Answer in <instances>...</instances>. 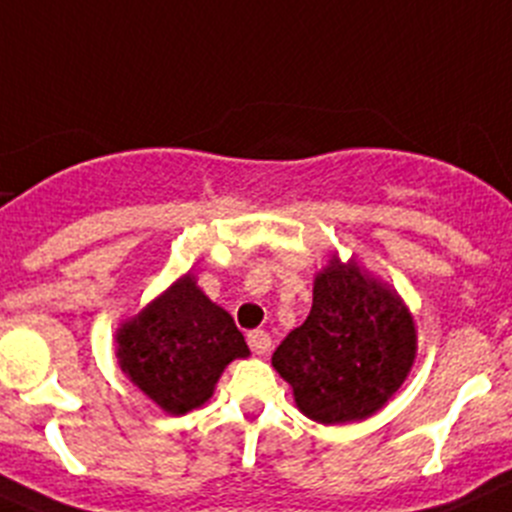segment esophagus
Listing matches in <instances>:
<instances>
[{
	"mask_svg": "<svg viewBox=\"0 0 512 512\" xmlns=\"http://www.w3.org/2000/svg\"><path fill=\"white\" fill-rule=\"evenodd\" d=\"M248 347L253 354H266L271 349V337L264 329H256V332L248 334Z\"/></svg>",
	"mask_w": 512,
	"mask_h": 512,
	"instance_id": "esophagus-1",
	"label": "esophagus"
}]
</instances>
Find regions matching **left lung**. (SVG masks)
I'll return each instance as SVG.
<instances>
[{"label":"left lung","mask_w":512,"mask_h":512,"mask_svg":"<svg viewBox=\"0 0 512 512\" xmlns=\"http://www.w3.org/2000/svg\"><path fill=\"white\" fill-rule=\"evenodd\" d=\"M417 326L402 296L357 264L329 256L314 276V304L271 364L301 415L347 425L382 410L410 377Z\"/></svg>","instance_id":"obj_1"}]
</instances>
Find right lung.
<instances>
[{
    "label": "right lung",
    "mask_w": 512,
    "mask_h": 512,
    "mask_svg": "<svg viewBox=\"0 0 512 512\" xmlns=\"http://www.w3.org/2000/svg\"><path fill=\"white\" fill-rule=\"evenodd\" d=\"M248 354L233 316L203 294L191 271L115 332L123 374L168 415L206 405L223 369Z\"/></svg>",
    "instance_id": "add662e5"
}]
</instances>
